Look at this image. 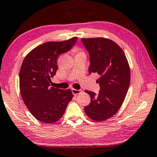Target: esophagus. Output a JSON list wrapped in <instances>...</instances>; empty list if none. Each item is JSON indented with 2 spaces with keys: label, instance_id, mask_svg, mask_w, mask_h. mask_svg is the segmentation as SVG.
I'll return each instance as SVG.
<instances>
[{
  "label": "esophagus",
  "instance_id": "esophagus-1",
  "mask_svg": "<svg viewBox=\"0 0 157 157\" xmlns=\"http://www.w3.org/2000/svg\"><path fill=\"white\" fill-rule=\"evenodd\" d=\"M81 92H82V90H75V89H72V93L74 95H77V94H80Z\"/></svg>",
  "mask_w": 157,
  "mask_h": 157
}]
</instances>
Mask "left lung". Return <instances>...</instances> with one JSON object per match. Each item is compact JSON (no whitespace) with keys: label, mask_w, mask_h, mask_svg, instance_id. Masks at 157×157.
Listing matches in <instances>:
<instances>
[{"label":"left lung","mask_w":157,"mask_h":157,"mask_svg":"<svg viewBox=\"0 0 157 157\" xmlns=\"http://www.w3.org/2000/svg\"><path fill=\"white\" fill-rule=\"evenodd\" d=\"M90 55L89 73L100 75V90L90 94V105L84 111L91 119L102 121L117 113L125 99L130 82V69L124 52L113 40L105 38H82Z\"/></svg>","instance_id":"left-lung-1"}]
</instances>
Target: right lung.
I'll list each match as a JSON object with an SVG mask.
<instances>
[{
    "mask_svg": "<svg viewBox=\"0 0 157 157\" xmlns=\"http://www.w3.org/2000/svg\"><path fill=\"white\" fill-rule=\"evenodd\" d=\"M77 37L63 41L46 42L30 52L19 71V89L23 101L32 115L44 123H53L63 117L72 100L71 90L50 86L58 68L57 59L76 43Z\"/></svg>",
    "mask_w": 157,
    "mask_h": 157,
    "instance_id": "obj_1",
    "label": "right lung"
}]
</instances>
